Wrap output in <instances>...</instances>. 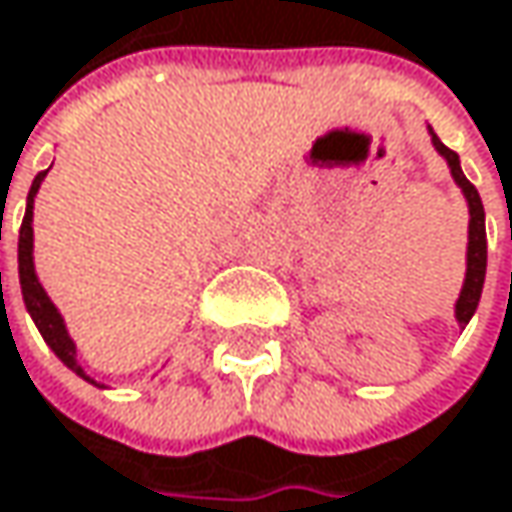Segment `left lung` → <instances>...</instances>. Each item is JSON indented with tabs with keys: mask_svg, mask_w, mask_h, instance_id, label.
Masks as SVG:
<instances>
[{
	"mask_svg": "<svg viewBox=\"0 0 512 512\" xmlns=\"http://www.w3.org/2000/svg\"><path fill=\"white\" fill-rule=\"evenodd\" d=\"M432 136V145L435 151L447 160L450 166V175L453 181L462 187V196L468 202V253H465V283H462V292H459V301H456V322L465 328L480 304V292H483V280H486V214H483V202H480V193L477 187L465 178L462 166H459V154L450 151L435 133L429 128Z\"/></svg>",
	"mask_w": 512,
	"mask_h": 512,
	"instance_id": "obj_1",
	"label": "left lung"
}]
</instances>
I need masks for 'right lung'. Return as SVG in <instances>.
Returning <instances> with one entry per match:
<instances>
[{
  "label": "right lung",
  "mask_w": 512,
  "mask_h": 512,
  "mask_svg": "<svg viewBox=\"0 0 512 512\" xmlns=\"http://www.w3.org/2000/svg\"><path fill=\"white\" fill-rule=\"evenodd\" d=\"M47 172H50V169H44V172L35 175L32 190H29V196H26V217H23L20 241H17L20 289H23V301H26V310H29L32 322L38 325V331H41V337L47 340V346L56 352V358H59L68 370H74L80 379L98 384L95 379H89L86 370L80 367V361H77V346H74V340H71V334H68V328H65V319H62V313L56 310V304L50 301V295L44 292V286H41V280H38V274H35V256H32V247H35L32 208H35V196H38V187H41V181H44ZM98 387H104V384H98Z\"/></svg>",
  "instance_id": "add662e5"
}]
</instances>
